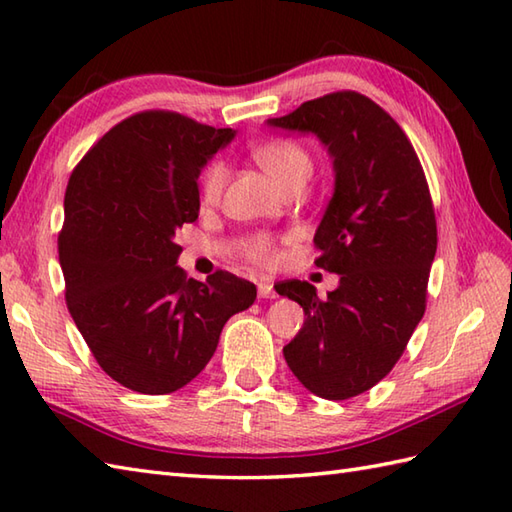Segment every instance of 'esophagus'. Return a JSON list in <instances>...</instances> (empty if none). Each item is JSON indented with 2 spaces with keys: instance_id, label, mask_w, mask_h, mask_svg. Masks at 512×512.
Instances as JSON below:
<instances>
[{
  "instance_id": "esophagus-1",
  "label": "esophagus",
  "mask_w": 512,
  "mask_h": 512,
  "mask_svg": "<svg viewBox=\"0 0 512 512\" xmlns=\"http://www.w3.org/2000/svg\"><path fill=\"white\" fill-rule=\"evenodd\" d=\"M257 292H259V297H262V299H277V292L273 288V281H268V279L259 281Z\"/></svg>"
}]
</instances>
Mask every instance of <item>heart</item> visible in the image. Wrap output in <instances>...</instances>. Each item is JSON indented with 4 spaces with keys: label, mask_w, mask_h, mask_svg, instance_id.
I'll list each match as a JSON object with an SVG mask.
<instances>
[{
    "label": "heart",
    "mask_w": 512,
    "mask_h": 512,
    "mask_svg": "<svg viewBox=\"0 0 512 512\" xmlns=\"http://www.w3.org/2000/svg\"><path fill=\"white\" fill-rule=\"evenodd\" d=\"M257 165L273 178L281 189H288L292 184L308 180L312 173V160L306 149L290 138H273L253 149ZM226 167L222 162H211L204 169L200 178V202L204 206H213L224 191ZM244 255L248 262L257 266H268L275 262V246L268 235H253L244 242Z\"/></svg>",
    "instance_id": "obj_1"
}]
</instances>
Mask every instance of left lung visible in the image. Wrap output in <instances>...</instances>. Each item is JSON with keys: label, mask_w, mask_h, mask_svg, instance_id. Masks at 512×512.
<instances>
[{"label": "left lung", "mask_w": 512, "mask_h": 512, "mask_svg": "<svg viewBox=\"0 0 512 512\" xmlns=\"http://www.w3.org/2000/svg\"><path fill=\"white\" fill-rule=\"evenodd\" d=\"M268 125L314 134L334 165L314 264L339 275V288L325 299L308 281L277 288L306 312L286 363L312 394L354 398L391 372L427 308L438 248L429 184L400 125L358 92L325 94Z\"/></svg>", "instance_id": "left-lung-1"}]
</instances>
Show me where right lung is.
Masks as SVG:
<instances>
[{"mask_svg":"<svg viewBox=\"0 0 512 512\" xmlns=\"http://www.w3.org/2000/svg\"><path fill=\"white\" fill-rule=\"evenodd\" d=\"M233 136L178 112H140L83 156L65 189V303L103 372L138 394L191 383L224 323L257 297L226 270L198 281L176 266L173 237L200 213V171Z\"/></svg>","mask_w":512,"mask_h":512,"instance_id":"1","label":"right lung"}]
</instances>
